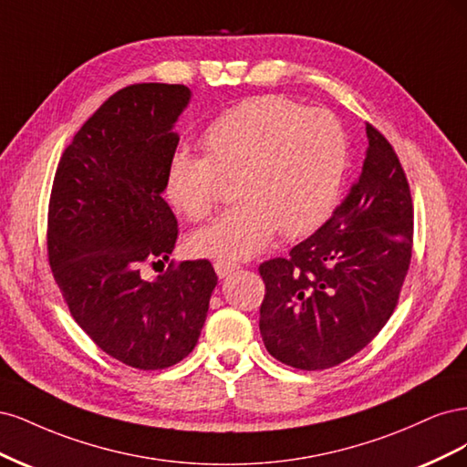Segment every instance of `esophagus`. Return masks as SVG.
I'll list each match as a JSON object with an SVG mask.
<instances>
[{
	"instance_id": "obj_1",
	"label": "esophagus",
	"mask_w": 467,
	"mask_h": 467,
	"mask_svg": "<svg viewBox=\"0 0 467 467\" xmlns=\"http://www.w3.org/2000/svg\"><path fill=\"white\" fill-rule=\"evenodd\" d=\"M213 267H215L217 275L223 279V277H227L229 274L236 272V269H238L240 265H238V264H234V262H224V260H219V262H215V264H213Z\"/></svg>"
}]
</instances>
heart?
I'll use <instances>...</instances> for the list:
<instances>
[{
  "instance_id": "b5f03b06",
  "label": "heart",
  "mask_w": 467,
  "mask_h": 467,
  "mask_svg": "<svg viewBox=\"0 0 467 467\" xmlns=\"http://www.w3.org/2000/svg\"><path fill=\"white\" fill-rule=\"evenodd\" d=\"M205 155L176 151L164 192L192 221L213 213L223 180L240 200L188 244L195 255L244 260L277 231L303 236L332 212L348 162V138L327 110H306L281 95L252 97L215 118L202 135Z\"/></svg>"
}]
</instances>
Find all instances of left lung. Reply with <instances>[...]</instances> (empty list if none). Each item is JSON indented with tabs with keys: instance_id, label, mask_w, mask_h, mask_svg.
<instances>
[{
	"instance_id": "1",
	"label": "left lung",
	"mask_w": 467,
	"mask_h": 467,
	"mask_svg": "<svg viewBox=\"0 0 467 467\" xmlns=\"http://www.w3.org/2000/svg\"><path fill=\"white\" fill-rule=\"evenodd\" d=\"M353 186L287 258L260 265V334L269 355L300 370L351 358L394 314L411 264L413 202L394 147L367 124Z\"/></svg>"
}]
</instances>
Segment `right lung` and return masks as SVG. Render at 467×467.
Masks as SVG:
<instances>
[{
	"label": "right lung",
	"instance_id": "add662e5",
	"mask_svg": "<svg viewBox=\"0 0 467 467\" xmlns=\"http://www.w3.org/2000/svg\"><path fill=\"white\" fill-rule=\"evenodd\" d=\"M188 102L184 85L119 88L73 135L50 193L48 260L73 320L140 370L192 353L217 285L209 260L171 262L155 281L141 275L145 264L169 260L178 238L162 192Z\"/></svg>",
	"mask_w": 467,
	"mask_h": 467
}]
</instances>
